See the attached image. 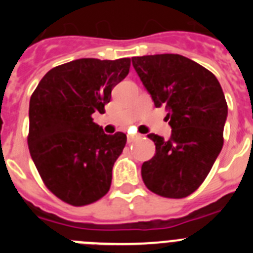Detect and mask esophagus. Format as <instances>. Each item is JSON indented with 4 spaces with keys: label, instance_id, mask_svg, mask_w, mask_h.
<instances>
[{
    "label": "esophagus",
    "instance_id": "esophagus-1",
    "mask_svg": "<svg viewBox=\"0 0 253 253\" xmlns=\"http://www.w3.org/2000/svg\"><path fill=\"white\" fill-rule=\"evenodd\" d=\"M140 135H138V134H133V135H128V143H131V142H134V140L135 139H138V138H139Z\"/></svg>",
    "mask_w": 253,
    "mask_h": 253
}]
</instances>
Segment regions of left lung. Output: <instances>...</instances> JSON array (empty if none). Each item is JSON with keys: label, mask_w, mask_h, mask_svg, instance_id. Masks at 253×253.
<instances>
[{"label": "left lung", "mask_w": 253, "mask_h": 253, "mask_svg": "<svg viewBox=\"0 0 253 253\" xmlns=\"http://www.w3.org/2000/svg\"><path fill=\"white\" fill-rule=\"evenodd\" d=\"M156 107L165 106L171 138L149 134L156 153L142 165L147 189L182 199L204 182L223 147L228 106L213 73L180 54L131 58Z\"/></svg>", "instance_id": "obj_1"}]
</instances>
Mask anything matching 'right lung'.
<instances>
[{
  "label": "right lung",
  "instance_id": "add662e5",
  "mask_svg": "<svg viewBox=\"0 0 253 253\" xmlns=\"http://www.w3.org/2000/svg\"><path fill=\"white\" fill-rule=\"evenodd\" d=\"M129 68L130 58L76 59L51 68L31 95L30 156L44 185L67 204H92L110 189L126 135L105 134L92 114L105 113Z\"/></svg>",
  "mask_w": 253,
  "mask_h": 253
}]
</instances>
